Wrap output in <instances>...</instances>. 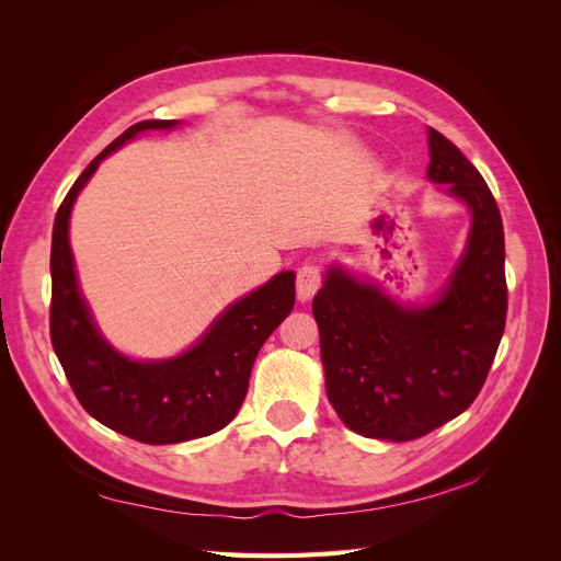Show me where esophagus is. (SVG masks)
<instances>
[{
	"label": "esophagus",
	"mask_w": 561,
	"mask_h": 561,
	"mask_svg": "<svg viewBox=\"0 0 561 561\" xmlns=\"http://www.w3.org/2000/svg\"><path fill=\"white\" fill-rule=\"evenodd\" d=\"M320 280H322V274H320V266L316 262L301 264V268L297 271V299L309 301L318 293Z\"/></svg>",
	"instance_id": "esophagus-1"
}]
</instances>
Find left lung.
<instances>
[{
	"instance_id": "left-lung-1",
	"label": "left lung",
	"mask_w": 561,
	"mask_h": 561,
	"mask_svg": "<svg viewBox=\"0 0 561 561\" xmlns=\"http://www.w3.org/2000/svg\"><path fill=\"white\" fill-rule=\"evenodd\" d=\"M428 180L470 210V231L439 295L416 307L332 264L313 297L328 398L365 437L407 443L466 412L505 330L503 222L484 178L428 128Z\"/></svg>"
}]
</instances>
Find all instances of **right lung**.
<instances>
[{
    "label": "right lung",
    "mask_w": 561,
    "mask_h": 561,
    "mask_svg": "<svg viewBox=\"0 0 561 561\" xmlns=\"http://www.w3.org/2000/svg\"><path fill=\"white\" fill-rule=\"evenodd\" d=\"M180 122L149 118L124 130L87 165L67 192L50 241V344L77 400L103 426L145 445H175L225 428L248 393L262 344L295 307V274L280 271L219 313L198 342L175 358L133 360L98 330L79 290L70 248V215L95 168L138 133Z\"/></svg>",
    "instance_id": "right-lung-1"
}]
</instances>
